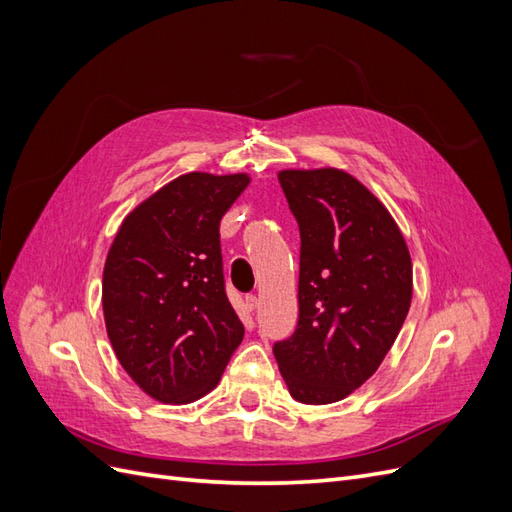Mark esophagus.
Listing matches in <instances>:
<instances>
[{"instance_id": "esophagus-1", "label": "esophagus", "mask_w": 512, "mask_h": 512, "mask_svg": "<svg viewBox=\"0 0 512 512\" xmlns=\"http://www.w3.org/2000/svg\"><path fill=\"white\" fill-rule=\"evenodd\" d=\"M245 307H247V312H254V309L258 307V297H256V294H247V297H245Z\"/></svg>"}]
</instances>
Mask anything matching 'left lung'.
<instances>
[{"mask_svg":"<svg viewBox=\"0 0 512 512\" xmlns=\"http://www.w3.org/2000/svg\"><path fill=\"white\" fill-rule=\"evenodd\" d=\"M301 232L299 322L273 346L290 395L333 404L376 374L412 301V260L380 200L346 170H280Z\"/></svg>","mask_w":512,"mask_h":512,"instance_id":"8db88e82","label":"left lung"}]
</instances>
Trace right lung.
Listing matches in <instances>:
<instances>
[{"label": "right lung", "instance_id": "obj_1", "mask_svg": "<svg viewBox=\"0 0 512 512\" xmlns=\"http://www.w3.org/2000/svg\"><path fill=\"white\" fill-rule=\"evenodd\" d=\"M250 177L188 173L121 222L102 275L106 333L121 367L162 404L220 382L243 324L222 271L220 222Z\"/></svg>", "mask_w": 512, "mask_h": 512}]
</instances>
